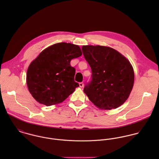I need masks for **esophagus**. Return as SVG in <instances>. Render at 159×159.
Instances as JSON below:
<instances>
[{"label": "esophagus", "instance_id": "obj_1", "mask_svg": "<svg viewBox=\"0 0 159 159\" xmlns=\"http://www.w3.org/2000/svg\"><path fill=\"white\" fill-rule=\"evenodd\" d=\"M79 85H80V88H83L84 86V83L83 82H81V83H79Z\"/></svg>", "mask_w": 159, "mask_h": 159}]
</instances>
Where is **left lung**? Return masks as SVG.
<instances>
[{"label":"left lung","instance_id":"left-lung-1","mask_svg":"<svg viewBox=\"0 0 159 159\" xmlns=\"http://www.w3.org/2000/svg\"><path fill=\"white\" fill-rule=\"evenodd\" d=\"M92 71L91 81L84 92L98 108L111 110L128 98L134 83V71L130 62L113 48L103 46H82Z\"/></svg>","mask_w":159,"mask_h":159}]
</instances>
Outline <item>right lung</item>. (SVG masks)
<instances>
[{
	"instance_id": "right-lung-1",
	"label": "right lung",
	"mask_w": 159,
	"mask_h": 159,
	"mask_svg": "<svg viewBox=\"0 0 159 159\" xmlns=\"http://www.w3.org/2000/svg\"><path fill=\"white\" fill-rule=\"evenodd\" d=\"M81 55L79 46L65 42L42 51L27 71V85L32 97L48 107L64 102L79 86L70 61Z\"/></svg>"
}]
</instances>
